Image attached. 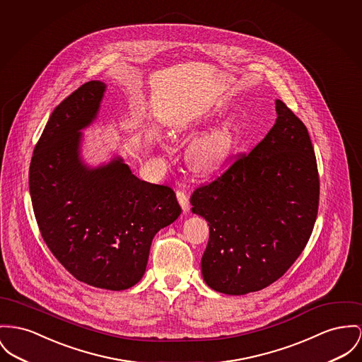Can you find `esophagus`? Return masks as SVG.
Listing matches in <instances>:
<instances>
[{
    "instance_id": "obj_1",
    "label": "esophagus",
    "mask_w": 362,
    "mask_h": 362,
    "mask_svg": "<svg viewBox=\"0 0 362 362\" xmlns=\"http://www.w3.org/2000/svg\"><path fill=\"white\" fill-rule=\"evenodd\" d=\"M177 199L182 207L184 211H188L189 210V197L188 194L184 192V191H177Z\"/></svg>"
}]
</instances>
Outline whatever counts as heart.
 I'll use <instances>...</instances> for the list:
<instances>
[{"instance_id":"1","label":"heart","mask_w":362,"mask_h":362,"mask_svg":"<svg viewBox=\"0 0 362 362\" xmlns=\"http://www.w3.org/2000/svg\"><path fill=\"white\" fill-rule=\"evenodd\" d=\"M233 144V136L228 127L217 129L191 144L187 152L188 163L197 171L217 169L232 153Z\"/></svg>"}]
</instances>
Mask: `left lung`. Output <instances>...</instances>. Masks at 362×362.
Listing matches in <instances>:
<instances>
[{"label": "left lung", "instance_id": "obj_1", "mask_svg": "<svg viewBox=\"0 0 362 362\" xmlns=\"http://www.w3.org/2000/svg\"><path fill=\"white\" fill-rule=\"evenodd\" d=\"M276 112L261 143L191 196L192 213L210 226L202 274L222 293L244 295L279 280L313 232L320 178L312 140L281 100Z\"/></svg>", "mask_w": 362, "mask_h": 362}]
</instances>
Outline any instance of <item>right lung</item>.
I'll list each match as a JSON object with an SVG mask.
<instances>
[{
	"label": "right lung",
	"instance_id": "right-lung-1",
	"mask_svg": "<svg viewBox=\"0 0 362 362\" xmlns=\"http://www.w3.org/2000/svg\"><path fill=\"white\" fill-rule=\"evenodd\" d=\"M105 83L90 81L52 112L34 148L28 187L41 236L74 277L121 291L144 276L153 236L181 214L166 185L137 178L121 158L96 169L79 156Z\"/></svg>",
	"mask_w": 362,
	"mask_h": 362
}]
</instances>
